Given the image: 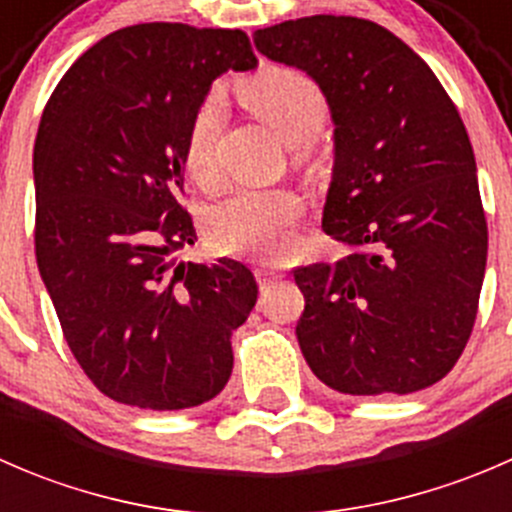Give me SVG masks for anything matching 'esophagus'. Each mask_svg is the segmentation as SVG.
Returning <instances> with one entry per match:
<instances>
[{
    "label": "esophagus",
    "mask_w": 512,
    "mask_h": 512,
    "mask_svg": "<svg viewBox=\"0 0 512 512\" xmlns=\"http://www.w3.org/2000/svg\"><path fill=\"white\" fill-rule=\"evenodd\" d=\"M255 275H257V282H260V287H267V285H272V282L280 280L282 272L272 265H260L255 270Z\"/></svg>",
    "instance_id": "1"
}]
</instances>
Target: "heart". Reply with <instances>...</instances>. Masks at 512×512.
<instances>
[{"label":"heart","mask_w":512,"mask_h":512,"mask_svg":"<svg viewBox=\"0 0 512 512\" xmlns=\"http://www.w3.org/2000/svg\"><path fill=\"white\" fill-rule=\"evenodd\" d=\"M240 98L282 141H307L327 121V98L309 76L270 66L242 84ZM218 98L208 96L190 121L185 136V168L195 180L213 178V131ZM302 203L285 188H237L210 208L205 218L210 242L227 255H275L289 240Z\"/></svg>","instance_id":"heart-1"}]
</instances>
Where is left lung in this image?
I'll use <instances>...</instances> for the list:
<instances>
[{
    "label": "left lung",
    "instance_id": "1",
    "mask_svg": "<svg viewBox=\"0 0 512 512\" xmlns=\"http://www.w3.org/2000/svg\"><path fill=\"white\" fill-rule=\"evenodd\" d=\"M327 98L334 168L322 227L356 247L297 267V342L339 394H411L441 381L478 312L488 227L466 126L426 61L356 17L292 19L252 34Z\"/></svg>",
    "mask_w": 512,
    "mask_h": 512
}]
</instances>
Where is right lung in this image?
Returning <instances> with one entry per match:
<instances>
[{"instance_id": "right-lung-1", "label": "right lung", "mask_w": 512, "mask_h": 512, "mask_svg": "<svg viewBox=\"0 0 512 512\" xmlns=\"http://www.w3.org/2000/svg\"><path fill=\"white\" fill-rule=\"evenodd\" d=\"M255 66L240 29L136 24L84 51L46 103L36 265L76 361L118 404L190 409L230 379L255 277L173 252L198 240L178 203L190 121L218 76Z\"/></svg>"}]
</instances>
